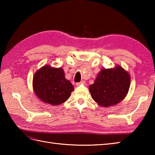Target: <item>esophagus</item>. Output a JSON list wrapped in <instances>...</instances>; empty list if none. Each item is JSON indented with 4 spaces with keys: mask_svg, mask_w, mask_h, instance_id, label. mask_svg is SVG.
Wrapping results in <instances>:
<instances>
[{
    "mask_svg": "<svg viewBox=\"0 0 155 155\" xmlns=\"http://www.w3.org/2000/svg\"><path fill=\"white\" fill-rule=\"evenodd\" d=\"M81 84H85V82L83 81L80 82V83H77V84H76L77 86H80V85H81Z\"/></svg>",
    "mask_w": 155,
    "mask_h": 155,
    "instance_id": "esophagus-1",
    "label": "esophagus"
}]
</instances>
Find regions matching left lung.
<instances>
[{"mask_svg": "<svg viewBox=\"0 0 155 155\" xmlns=\"http://www.w3.org/2000/svg\"><path fill=\"white\" fill-rule=\"evenodd\" d=\"M130 84V76L121 66L102 68L94 84L89 86L93 99L98 105L108 107L120 103L128 94Z\"/></svg>", "mask_w": 155, "mask_h": 155, "instance_id": "1", "label": "left lung"}]
</instances>
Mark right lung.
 I'll use <instances>...</instances> for the list:
<instances>
[{
	"label": "right lung",
	"instance_id": "1",
	"mask_svg": "<svg viewBox=\"0 0 155 155\" xmlns=\"http://www.w3.org/2000/svg\"><path fill=\"white\" fill-rule=\"evenodd\" d=\"M35 94L45 103L57 106L71 97L74 88L65 78L62 68L45 65L36 71L32 79Z\"/></svg>",
	"mask_w": 155,
	"mask_h": 155
}]
</instances>
